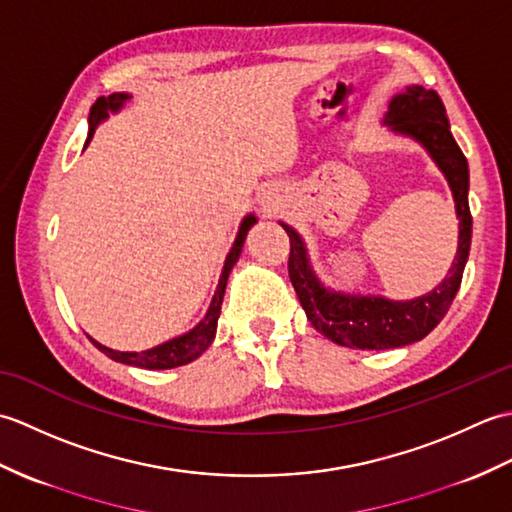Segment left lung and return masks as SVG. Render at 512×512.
Wrapping results in <instances>:
<instances>
[{"label":"left lung","instance_id":"1","mask_svg":"<svg viewBox=\"0 0 512 512\" xmlns=\"http://www.w3.org/2000/svg\"><path fill=\"white\" fill-rule=\"evenodd\" d=\"M383 125L420 143L447 178L460 220L458 253L442 284L422 297L391 301L374 295H345L321 284L301 235L292 226L279 222L290 237L288 275L308 321L325 339L354 350H391L424 339L444 319L458 295L471 250L469 162L451 134L447 110L438 92L411 85L391 99Z\"/></svg>","mask_w":512,"mask_h":512}]
</instances>
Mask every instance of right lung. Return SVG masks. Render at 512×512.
Segmentation results:
<instances>
[{
	"label": "right lung",
	"mask_w": 512,
	"mask_h": 512,
	"mask_svg": "<svg viewBox=\"0 0 512 512\" xmlns=\"http://www.w3.org/2000/svg\"><path fill=\"white\" fill-rule=\"evenodd\" d=\"M129 99H132V94H125V92H116V94L101 96V99H96V103L92 105V110H90V118H88L90 129H88V140H85V145H90L96 127H99L107 116H110V112L116 114ZM255 222H257V217L250 213V215L244 217L242 224H239V231H237V237L233 242V248H231V253L226 255L220 281H217V290L213 295L211 306H209V310H206L204 319L198 325H195L193 330H189L187 334H182V336H176V339H171L167 343H160L156 347H151V350H145V352H118V350H112V347L101 345L99 341H94V339H90V341L96 347H99V350L105 356H110L112 361L134 365V367H143V369H171V367H180V365H187V363L195 361V358H198L215 339L217 319H220L228 275H231V270L237 264L239 255H242V246L246 242V235L250 231V226H253Z\"/></svg>",
	"instance_id": "add662e5"
}]
</instances>
